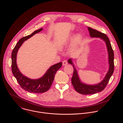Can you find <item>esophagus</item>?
<instances>
[{
	"label": "esophagus",
	"mask_w": 123,
	"mask_h": 123,
	"mask_svg": "<svg viewBox=\"0 0 123 123\" xmlns=\"http://www.w3.org/2000/svg\"><path fill=\"white\" fill-rule=\"evenodd\" d=\"M63 66H66V65H67V64H68V62H67V60H64L63 61Z\"/></svg>",
	"instance_id": "obj_1"
}]
</instances>
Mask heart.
I'll return each mask as SVG.
<instances>
[{
    "label": "heart",
    "instance_id": "obj_1",
    "mask_svg": "<svg viewBox=\"0 0 123 123\" xmlns=\"http://www.w3.org/2000/svg\"><path fill=\"white\" fill-rule=\"evenodd\" d=\"M73 37H72L71 38V40L73 39ZM82 39V36L80 34H77L74 37V41L75 42L78 43ZM67 44V41L66 40H62L61 41H59L57 44V47L60 49H63V48L65 47V46Z\"/></svg>",
    "mask_w": 123,
    "mask_h": 123
}]
</instances>
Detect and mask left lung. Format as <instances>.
<instances>
[{
  "instance_id": "1",
  "label": "left lung",
  "mask_w": 123,
  "mask_h": 123,
  "mask_svg": "<svg viewBox=\"0 0 123 123\" xmlns=\"http://www.w3.org/2000/svg\"><path fill=\"white\" fill-rule=\"evenodd\" d=\"M91 37L99 38L103 40L106 43L108 52L109 68L105 77L100 83L94 85L86 84L82 82L79 76L78 72L74 65L72 59L69 58L68 62L72 65L74 68V74L72 78V83L75 90L82 94H92L102 92L107 85L110 78L114 71V53L110 41L106 34L90 27H87Z\"/></svg>"
}]
</instances>
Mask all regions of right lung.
<instances>
[{
    "mask_svg": "<svg viewBox=\"0 0 123 123\" xmlns=\"http://www.w3.org/2000/svg\"><path fill=\"white\" fill-rule=\"evenodd\" d=\"M43 30L41 28L34 31L31 34L21 38L16 44L12 53V71L14 77L20 86L24 90L31 93H43L48 91L54 81L55 74L62 67V63L59 62L51 66L46 73L40 78L32 79L23 75L19 71L16 63L17 52L22 44L32 37L33 35Z\"/></svg>",
    "mask_w": 123,
    "mask_h": 123,
    "instance_id": "right-lung-1",
    "label": "right lung"
}]
</instances>
